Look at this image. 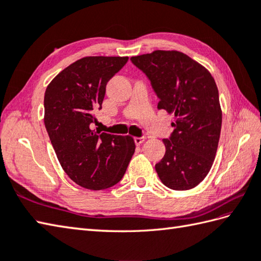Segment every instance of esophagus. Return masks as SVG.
Returning <instances> with one entry per match:
<instances>
[{
	"label": "esophagus",
	"instance_id": "1",
	"mask_svg": "<svg viewBox=\"0 0 261 261\" xmlns=\"http://www.w3.org/2000/svg\"><path fill=\"white\" fill-rule=\"evenodd\" d=\"M146 140V138L145 137H136L135 138V142H136V145L137 146H139V145H141V143Z\"/></svg>",
	"mask_w": 261,
	"mask_h": 261
}]
</instances>
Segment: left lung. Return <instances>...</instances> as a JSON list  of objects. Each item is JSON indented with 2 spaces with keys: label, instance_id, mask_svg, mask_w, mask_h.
<instances>
[{
  "label": "left lung",
  "instance_id": "left-lung-1",
  "mask_svg": "<svg viewBox=\"0 0 261 261\" xmlns=\"http://www.w3.org/2000/svg\"><path fill=\"white\" fill-rule=\"evenodd\" d=\"M147 75L159 98L158 109L175 115V129L164 139V158L156 164L165 186L187 191L212 167L222 125L219 91L210 71L177 50H154L131 57Z\"/></svg>",
  "mask_w": 261,
  "mask_h": 261
}]
</instances>
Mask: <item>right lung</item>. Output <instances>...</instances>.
I'll return each instance as SVG.
<instances>
[{
	"label": "right lung",
	"mask_w": 261,
	"mask_h": 261,
	"mask_svg": "<svg viewBox=\"0 0 261 261\" xmlns=\"http://www.w3.org/2000/svg\"><path fill=\"white\" fill-rule=\"evenodd\" d=\"M127 57L90 56L55 77L45 93V125L65 173L87 190L112 187L122 179L136 145L130 136L92 130L108 82Z\"/></svg>",
	"instance_id": "right-lung-1"
}]
</instances>
